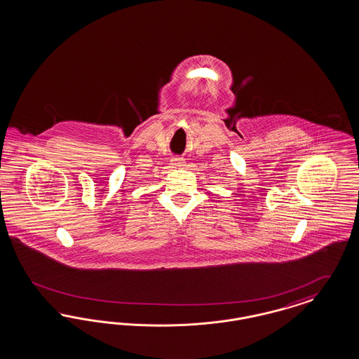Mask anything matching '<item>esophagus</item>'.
<instances>
[{"label":"esophagus","mask_w":359,"mask_h":359,"mask_svg":"<svg viewBox=\"0 0 359 359\" xmlns=\"http://www.w3.org/2000/svg\"><path fill=\"white\" fill-rule=\"evenodd\" d=\"M171 163H172V165L175 168H180V167L184 165V161H183L182 158H172Z\"/></svg>","instance_id":"obj_1"}]
</instances>
